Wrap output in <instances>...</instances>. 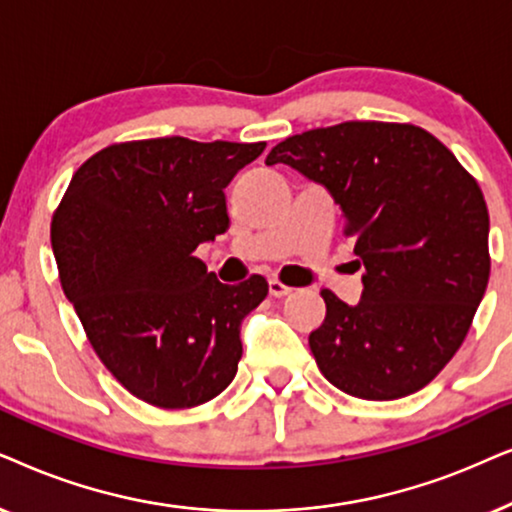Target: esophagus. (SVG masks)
Wrapping results in <instances>:
<instances>
[{
    "instance_id": "34e87169",
    "label": "esophagus",
    "mask_w": 512,
    "mask_h": 512,
    "mask_svg": "<svg viewBox=\"0 0 512 512\" xmlns=\"http://www.w3.org/2000/svg\"><path fill=\"white\" fill-rule=\"evenodd\" d=\"M269 292L274 297H285V295H290L292 288L290 285H285L283 281H278V278H269Z\"/></svg>"
}]
</instances>
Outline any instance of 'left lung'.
<instances>
[{
  "mask_svg": "<svg viewBox=\"0 0 512 512\" xmlns=\"http://www.w3.org/2000/svg\"><path fill=\"white\" fill-rule=\"evenodd\" d=\"M288 163L335 196L356 238L363 299L323 288L309 335L323 377L363 400H395L438 377L487 290L489 213L473 175L424 128L344 121L292 135L267 166Z\"/></svg>",
  "mask_w": 512,
  "mask_h": 512,
  "instance_id": "1",
  "label": "left lung"
}]
</instances>
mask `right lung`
<instances>
[{"label": "right lung", "instance_id": "obj_1", "mask_svg": "<svg viewBox=\"0 0 512 512\" xmlns=\"http://www.w3.org/2000/svg\"><path fill=\"white\" fill-rule=\"evenodd\" d=\"M267 142H114L81 163L51 220L65 297L95 356L142 403L187 410L236 377L241 320L267 278L224 285L194 257L229 227L224 187Z\"/></svg>", "mask_w": 512, "mask_h": 512}]
</instances>
